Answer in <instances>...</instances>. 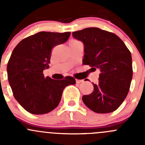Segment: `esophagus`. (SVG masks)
<instances>
[{
	"label": "esophagus",
	"mask_w": 145,
	"mask_h": 145,
	"mask_svg": "<svg viewBox=\"0 0 145 145\" xmlns=\"http://www.w3.org/2000/svg\"><path fill=\"white\" fill-rule=\"evenodd\" d=\"M76 82L77 83H83V80H80V79H76Z\"/></svg>",
	"instance_id": "1"
}]
</instances>
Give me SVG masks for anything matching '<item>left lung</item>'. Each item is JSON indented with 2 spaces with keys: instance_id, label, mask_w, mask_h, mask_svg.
<instances>
[{
  "instance_id": "left-lung-1",
  "label": "left lung",
  "mask_w": 145,
  "mask_h": 145,
  "mask_svg": "<svg viewBox=\"0 0 145 145\" xmlns=\"http://www.w3.org/2000/svg\"><path fill=\"white\" fill-rule=\"evenodd\" d=\"M84 44L83 64L100 71L99 83L94 90L83 95V102L99 114L110 113L123 103L129 91L133 78L131 53L116 34L99 28L90 27L72 33Z\"/></svg>"
}]
</instances>
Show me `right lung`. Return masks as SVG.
Wrapping results in <instances>:
<instances>
[{"instance_id":"add662e5","label":"right lung","mask_w":145,"mask_h":145,"mask_svg":"<svg viewBox=\"0 0 145 145\" xmlns=\"http://www.w3.org/2000/svg\"><path fill=\"white\" fill-rule=\"evenodd\" d=\"M70 35L40 31L23 39L13 50L7 66L8 81L14 98L29 113H49L58 106L64 88L76 83L71 76L59 81L43 74L49 68L52 48L65 43Z\"/></svg>"}]
</instances>
